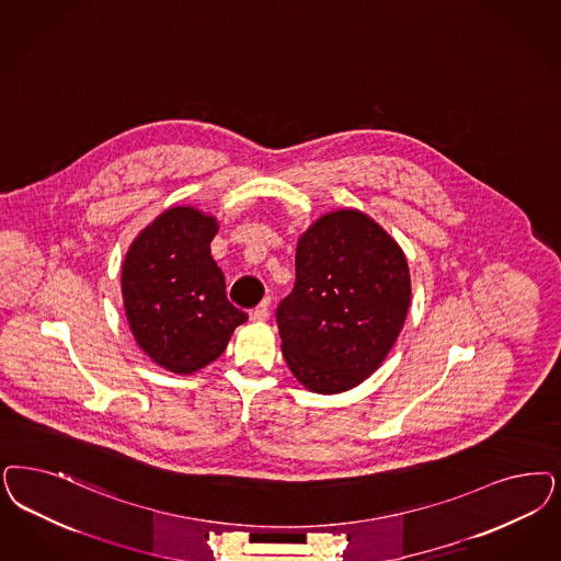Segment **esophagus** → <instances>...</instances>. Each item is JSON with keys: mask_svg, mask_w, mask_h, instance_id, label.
Instances as JSON below:
<instances>
[{"mask_svg": "<svg viewBox=\"0 0 561 561\" xmlns=\"http://www.w3.org/2000/svg\"><path fill=\"white\" fill-rule=\"evenodd\" d=\"M267 317H270V300H265V302H261L256 309L252 310L251 319L252 321H256V323H263V321H267Z\"/></svg>", "mask_w": 561, "mask_h": 561, "instance_id": "obj_1", "label": "esophagus"}]
</instances>
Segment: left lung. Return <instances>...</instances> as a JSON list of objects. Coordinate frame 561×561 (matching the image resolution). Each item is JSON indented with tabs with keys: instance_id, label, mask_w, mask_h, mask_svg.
I'll return each instance as SVG.
<instances>
[{
	"instance_id": "1",
	"label": "left lung",
	"mask_w": 561,
	"mask_h": 561,
	"mask_svg": "<svg viewBox=\"0 0 561 561\" xmlns=\"http://www.w3.org/2000/svg\"><path fill=\"white\" fill-rule=\"evenodd\" d=\"M410 273L396 240L365 213L317 219L296 249V284L275 310L282 352L317 393L363 383L407 321Z\"/></svg>"
}]
</instances>
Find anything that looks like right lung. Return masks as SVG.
Masks as SVG:
<instances>
[{
  "instance_id": "right-lung-1",
  "label": "right lung",
  "mask_w": 561,
  "mask_h": 561,
  "mask_svg": "<svg viewBox=\"0 0 561 561\" xmlns=\"http://www.w3.org/2000/svg\"><path fill=\"white\" fill-rule=\"evenodd\" d=\"M217 224L193 207H172L142 230L122 267L124 309L138 346L157 365L188 375L224 354L249 314L226 296L211 256Z\"/></svg>"
}]
</instances>
